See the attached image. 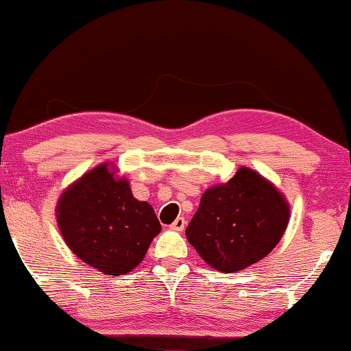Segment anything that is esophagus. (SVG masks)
<instances>
[{
    "mask_svg": "<svg viewBox=\"0 0 351 351\" xmlns=\"http://www.w3.org/2000/svg\"><path fill=\"white\" fill-rule=\"evenodd\" d=\"M185 226H186V221L184 219V217H177V219L171 224V229L177 230V232H182L185 229Z\"/></svg>",
    "mask_w": 351,
    "mask_h": 351,
    "instance_id": "1",
    "label": "esophagus"
}]
</instances>
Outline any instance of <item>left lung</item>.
Returning a JSON list of instances; mask_svg holds the SVG:
<instances>
[{"label": "left lung", "instance_id": "left-lung-1", "mask_svg": "<svg viewBox=\"0 0 351 351\" xmlns=\"http://www.w3.org/2000/svg\"><path fill=\"white\" fill-rule=\"evenodd\" d=\"M289 219L284 195L261 174L240 167L227 184L203 193L185 235L209 266L230 274L267 256Z\"/></svg>", "mask_w": 351, "mask_h": 351}]
</instances>
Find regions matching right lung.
I'll list each match as a JSON object with an SVG mask.
<instances>
[{
    "mask_svg": "<svg viewBox=\"0 0 351 351\" xmlns=\"http://www.w3.org/2000/svg\"><path fill=\"white\" fill-rule=\"evenodd\" d=\"M56 219L72 253L108 276L135 269L161 232L152 204L134 198L125 177H116L106 162L67 186Z\"/></svg>",
    "mask_w": 351,
    "mask_h": 351,
    "instance_id": "1",
    "label": "right lung"
}]
</instances>
